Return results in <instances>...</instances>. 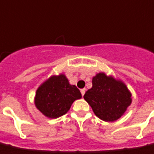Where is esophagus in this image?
Listing matches in <instances>:
<instances>
[{"instance_id":"obj_1","label":"esophagus","mask_w":154,"mask_h":154,"mask_svg":"<svg viewBox=\"0 0 154 154\" xmlns=\"http://www.w3.org/2000/svg\"><path fill=\"white\" fill-rule=\"evenodd\" d=\"M85 92H86V88H82V89H81V93H82V95L84 96Z\"/></svg>"}]
</instances>
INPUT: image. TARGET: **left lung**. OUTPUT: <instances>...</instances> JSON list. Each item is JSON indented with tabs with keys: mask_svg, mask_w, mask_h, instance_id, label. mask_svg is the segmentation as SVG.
Masks as SVG:
<instances>
[{
	"mask_svg": "<svg viewBox=\"0 0 154 154\" xmlns=\"http://www.w3.org/2000/svg\"><path fill=\"white\" fill-rule=\"evenodd\" d=\"M94 114L105 122H115L132 103V93L120 79L99 72L92 77V87L84 95Z\"/></svg>",
	"mask_w": 154,
	"mask_h": 154,
	"instance_id": "left-lung-1",
	"label": "left lung"
}]
</instances>
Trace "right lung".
<instances>
[{"label":"right lung","mask_w":154,"mask_h":154,"mask_svg":"<svg viewBox=\"0 0 154 154\" xmlns=\"http://www.w3.org/2000/svg\"><path fill=\"white\" fill-rule=\"evenodd\" d=\"M82 98L79 89L70 84L64 73L52 75L36 89L35 106L47 118H57L66 114L74 101Z\"/></svg>","instance_id":"1"}]
</instances>
